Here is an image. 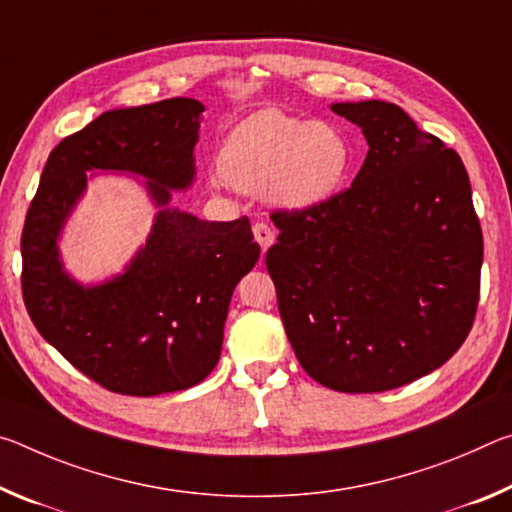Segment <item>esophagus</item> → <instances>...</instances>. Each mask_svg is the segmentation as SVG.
I'll return each instance as SVG.
<instances>
[{"mask_svg":"<svg viewBox=\"0 0 512 512\" xmlns=\"http://www.w3.org/2000/svg\"><path fill=\"white\" fill-rule=\"evenodd\" d=\"M251 231H254V238H256L258 245H261L263 254H265V251L270 249V245L274 242V231L267 224H263V222H256L254 229H251Z\"/></svg>","mask_w":512,"mask_h":512,"instance_id":"1","label":"esophagus"}]
</instances>
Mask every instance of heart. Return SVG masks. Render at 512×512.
<instances>
[{
    "label": "heart",
    "mask_w": 512,
    "mask_h": 512,
    "mask_svg": "<svg viewBox=\"0 0 512 512\" xmlns=\"http://www.w3.org/2000/svg\"><path fill=\"white\" fill-rule=\"evenodd\" d=\"M217 167L240 192L261 195L283 211H313L345 188L354 145L340 124L265 108L229 131Z\"/></svg>",
    "instance_id": "b5f03b06"
}]
</instances>
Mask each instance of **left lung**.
Listing matches in <instances>:
<instances>
[{
	"instance_id": "left-lung-1",
	"label": "left lung",
	"mask_w": 512,
	"mask_h": 512,
	"mask_svg": "<svg viewBox=\"0 0 512 512\" xmlns=\"http://www.w3.org/2000/svg\"><path fill=\"white\" fill-rule=\"evenodd\" d=\"M367 140L351 188L274 213L267 249L299 363L338 392H383L438 370L472 329L483 236L460 156L379 99L331 104Z\"/></svg>"
}]
</instances>
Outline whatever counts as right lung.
Here are the masks:
<instances>
[{"label":"right lung","instance_id":"add662e5","mask_svg":"<svg viewBox=\"0 0 512 512\" xmlns=\"http://www.w3.org/2000/svg\"><path fill=\"white\" fill-rule=\"evenodd\" d=\"M204 111L197 99L174 97L102 113L54 147L24 220L22 297L33 324L79 372L120 395L204 381L220 360L233 288L261 256L247 217L208 222L170 204L195 181ZM86 171L145 178L159 208L130 265L95 287L67 275L57 249Z\"/></svg>","mask_w":512,"mask_h":512}]
</instances>
